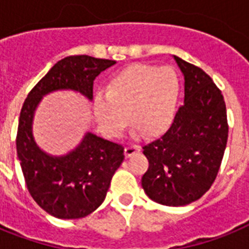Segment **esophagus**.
Returning <instances> with one entry per match:
<instances>
[{"instance_id":"esophagus-1","label":"esophagus","mask_w":249,"mask_h":249,"mask_svg":"<svg viewBox=\"0 0 249 249\" xmlns=\"http://www.w3.org/2000/svg\"><path fill=\"white\" fill-rule=\"evenodd\" d=\"M141 150V146L138 143H129L126 147H125V155L132 156L134 155L136 152H138Z\"/></svg>"}]
</instances>
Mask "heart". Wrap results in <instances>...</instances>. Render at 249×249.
<instances>
[{
    "mask_svg": "<svg viewBox=\"0 0 249 249\" xmlns=\"http://www.w3.org/2000/svg\"><path fill=\"white\" fill-rule=\"evenodd\" d=\"M178 91V77L170 67L133 64L112 76L107 91L94 95V115L107 136H120L130 121V112L136 129L159 134L176 116Z\"/></svg>",
    "mask_w": 249,
    "mask_h": 249,
    "instance_id": "obj_1",
    "label": "heart"
}]
</instances>
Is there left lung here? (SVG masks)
Segmentation results:
<instances>
[{
	"label": "left lung",
	"mask_w": 249,
	"mask_h": 249,
	"mask_svg": "<svg viewBox=\"0 0 249 249\" xmlns=\"http://www.w3.org/2000/svg\"><path fill=\"white\" fill-rule=\"evenodd\" d=\"M174 59L185 76V102L168 130L142 147L148 160L144 193L169 207L190 204L211 189L229 136L222 91L200 67Z\"/></svg>",
	"instance_id": "8db88e82"
}]
</instances>
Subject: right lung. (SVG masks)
I'll list each match as a JSON object with an SVG mask.
<instances>
[{"label":"right lung","mask_w":249,"mask_h":249,"mask_svg":"<svg viewBox=\"0 0 249 249\" xmlns=\"http://www.w3.org/2000/svg\"><path fill=\"white\" fill-rule=\"evenodd\" d=\"M115 60L89 55L60 59L33 86L19 117L17 152L31 196L56 218H83L103 203L113 173L124 160V146L86 134L75 151L62 158L46 155L32 136V119L42 95L72 89L93 99L94 80Z\"/></svg>","instance_id":"add662e5"}]
</instances>
